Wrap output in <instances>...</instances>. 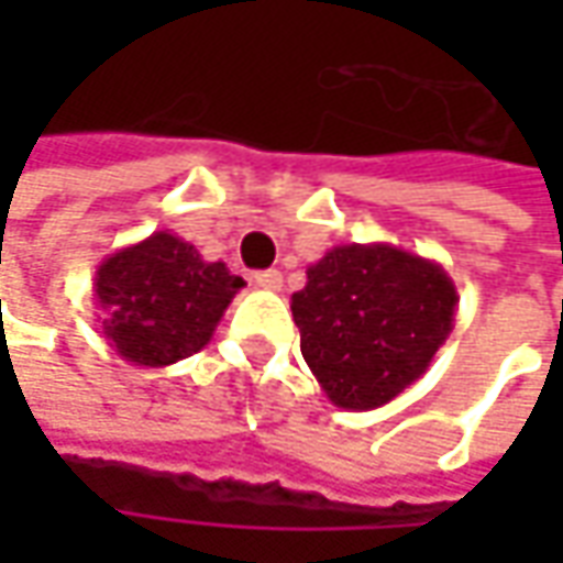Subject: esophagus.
I'll return each mask as SVG.
<instances>
[{
	"label": "esophagus",
	"mask_w": 563,
	"mask_h": 563,
	"mask_svg": "<svg viewBox=\"0 0 563 563\" xmlns=\"http://www.w3.org/2000/svg\"><path fill=\"white\" fill-rule=\"evenodd\" d=\"M253 282H256L263 291H282V282H285V278H282V272L278 269H266V272H256V275H253Z\"/></svg>",
	"instance_id": "obj_1"
}]
</instances>
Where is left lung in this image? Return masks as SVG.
Returning a JSON list of instances; mask_svg holds the SVG:
<instances>
[{"mask_svg":"<svg viewBox=\"0 0 563 563\" xmlns=\"http://www.w3.org/2000/svg\"><path fill=\"white\" fill-rule=\"evenodd\" d=\"M300 354L325 398L373 410L429 369L457 313V288L435 263L395 244H341L291 294Z\"/></svg>","mask_w":563,"mask_h":563,"instance_id":"obj_1","label":"left lung"}]
</instances>
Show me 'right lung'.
<instances>
[{
    "mask_svg": "<svg viewBox=\"0 0 563 563\" xmlns=\"http://www.w3.org/2000/svg\"><path fill=\"white\" fill-rule=\"evenodd\" d=\"M241 288L244 278L231 275L225 263H206L172 231H153L109 253L93 278L109 347L150 369L203 351Z\"/></svg>",
    "mask_w": 563,
    "mask_h": 563,
    "instance_id": "1",
    "label": "right lung"
}]
</instances>
